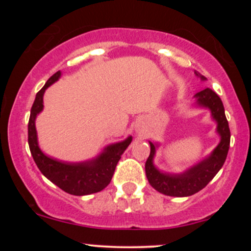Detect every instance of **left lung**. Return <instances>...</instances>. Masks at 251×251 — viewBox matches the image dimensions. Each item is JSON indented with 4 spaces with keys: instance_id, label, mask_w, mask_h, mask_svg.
Returning a JSON list of instances; mask_svg holds the SVG:
<instances>
[{
    "instance_id": "left-lung-1",
    "label": "left lung",
    "mask_w": 251,
    "mask_h": 251,
    "mask_svg": "<svg viewBox=\"0 0 251 251\" xmlns=\"http://www.w3.org/2000/svg\"><path fill=\"white\" fill-rule=\"evenodd\" d=\"M195 74L203 81L206 80V77L201 75L200 72L195 71ZM195 98L196 105L209 108L211 111L212 119L217 123V133L220 134L221 142L209 157L186 170L183 174H164L155 168L153 165V158L158 144L150 142L151 152L145 163L146 177L152 188L166 196L188 197L205 188L222 169L229 151L230 128L221 98L210 88L198 92Z\"/></svg>"
}]
</instances>
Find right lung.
Segmentation results:
<instances>
[{"mask_svg": "<svg viewBox=\"0 0 251 251\" xmlns=\"http://www.w3.org/2000/svg\"><path fill=\"white\" fill-rule=\"evenodd\" d=\"M60 76L61 72L59 71L48 79L45 86L37 92L31 106L28 123V144L30 153L41 174L65 192L74 196L96 194L109 184L122 154L132 142V137L129 135L124 142L108 145L97 158L82 163L60 162L43 153L37 144L35 119L37 114L43 109L45 91L51 83L57 81Z\"/></svg>", "mask_w": 251, "mask_h": 251, "instance_id": "1", "label": "right lung"}]
</instances>
